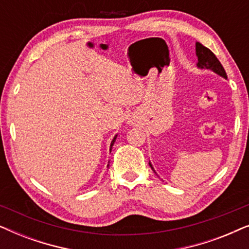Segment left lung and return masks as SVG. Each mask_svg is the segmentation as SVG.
I'll return each mask as SVG.
<instances>
[{
    "label": "left lung",
    "instance_id": "left-lung-1",
    "mask_svg": "<svg viewBox=\"0 0 249 249\" xmlns=\"http://www.w3.org/2000/svg\"><path fill=\"white\" fill-rule=\"evenodd\" d=\"M196 55H197V57H198L197 67L200 68V69L212 70L215 73L219 74V76L226 78L227 79L226 70L223 69L222 64L220 63V61L217 60V57L215 55H214V53L212 52V51L209 50L205 46H203L200 43H196ZM149 166H151L153 171L155 172V170L152 166L151 162H149Z\"/></svg>",
    "mask_w": 249,
    "mask_h": 249
}]
</instances>
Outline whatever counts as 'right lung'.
<instances>
[{
  "label": "right lung",
  "mask_w": 249,
  "mask_h": 249,
  "mask_svg": "<svg viewBox=\"0 0 249 249\" xmlns=\"http://www.w3.org/2000/svg\"><path fill=\"white\" fill-rule=\"evenodd\" d=\"M115 139H117V135H115V137L113 138V141H112V142H111V146H110V147H111V148H110V149H112V146H113V144H114V142H115ZM107 166H108V164H107Z\"/></svg>",
  "instance_id": "obj_1"
}]
</instances>
